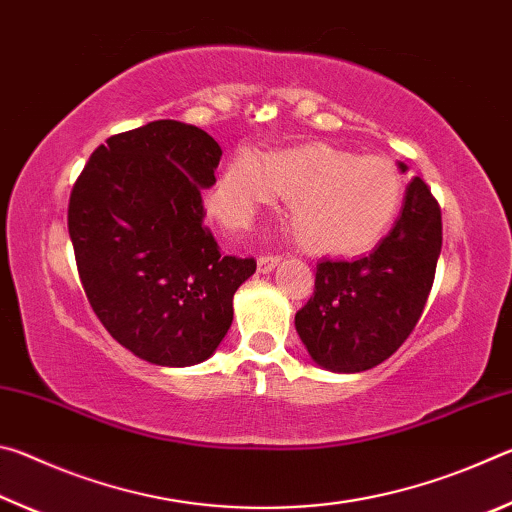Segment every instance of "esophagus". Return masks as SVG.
<instances>
[{
	"label": "esophagus",
	"instance_id": "esophagus-1",
	"mask_svg": "<svg viewBox=\"0 0 512 512\" xmlns=\"http://www.w3.org/2000/svg\"><path fill=\"white\" fill-rule=\"evenodd\" d=\"M280 259H282L280 255H262L257 259V271L259 273H271L273 268L280 264Z\"/></svg>",
	"mask_w": 512,
	"mask_h": 512
}]
</instances>
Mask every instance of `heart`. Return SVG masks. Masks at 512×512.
<instances>
[{
  "instance_id": "heart-1",
  "label": "heart",
  "mask_w": 512,
  "mask_h": 512,
  "mask_svg": "<svg viewBox=\"0 0 512 512\" xmlns=\"http://www.w3.org/2000/svg\"><path fill=\"white\" fill-rule=\"evenodd\" d=\"M275 194L291 198L289 221L302 244L352 255L391 230L404 203V178L391 160L327 144L271 153L264 169L241 153L221 173L212 205L228 221L244 223Z\"/></svg>"
}]
</instances>
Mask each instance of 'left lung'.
I'll use <instances>...</instances> for the list:
<instances>
[{"label": "left lung", "mask_w": 512, "mask_h": 512, "mask_svg": "<svg viewBox=\"0 0 512 512\" xmlns=\"http://www.w3.org/2000/svg\"><path fill=\"white\" fill-rule=\"evenodd\" d=\"M440 246V207L413 178L393 230L372 253L316 264L314 296L296 314L311 361L329 372H363L391 357L427 305Z\"/></svg>", "instance_id": "obj_1"}]
</instances>
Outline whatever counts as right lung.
<instances>
[{
    "label": "right lung",
    "mask_w": 512,
    "mask_h": 512,
    "mask_svg": "<svg viewBox=\"0 0 512 512\" xmlns=\"http://www.w3.org/2000/svg\"><path fill=\"white\" fill-rule=\"evenodd\" d=\"M221 146L183 121L112 135L69 196L67 228L94 314L112 339L155 366L210 359L232 325L253 257L221 255L203 225L201 189Z\"/></svg>",
    "instance_id": "add662e5"
}]
</instances>
